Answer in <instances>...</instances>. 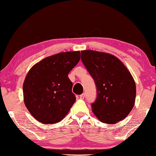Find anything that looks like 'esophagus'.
<instances>
[{"instance_id": "esophagus-1", "label": "esophagus", "mask_w": 156, "mask_h": 156, "mask_svg": "<svg viewBox=\"0 0 156 156\" xmlns=\"http://www.w3.org/2000/svg\"><path fill=\"white\" fill-rule=\"evenodd\" d=\"M85 94H84V93H83V94H80V99H83L85 98Z\"/></svg>"}]
</instances>
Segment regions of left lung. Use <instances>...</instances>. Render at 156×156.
<instances>
[{"label": "left lung", "instance_id": "obj_1", "mask_svg": "<svg viewBox=\"0 0 156 156\" xmlns=\"http://www.w3.org/2000/svg\"><path fill=\"white\" fill-rule=\"evenodd\" d=\"M81 60L96 85L94 115L108 124L126 118L134 105L136 85L125 65L114 56L93 50L82 51Z\"/></svg>", "mask_w": 156, "mask_h": 156}]
</instances>
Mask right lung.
Wrapping results in <instances>:
<instances>
[{"label": "right lung", "instance_id": "obj_1", "mask_svg": "<svg viewBox=\"0 0 156 156\" xmlns=\"http://www.w3.org/2000/svg\"><path fill=\"white\" fill-rule=\"evenodd\" d=\"M80 59V51L46 57L30 69L23 85L26 107L39 122L53 124L63 119L76 101L68 74Z\"/></svg>", "mask_w": 156, "mask_h": 156}]
</instances>
